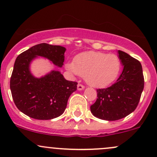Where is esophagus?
Segmentation results:
<instances>
[{
    "instance_id": "34e87169",
    "label": "esophagus",
    "mask_w": 157,
    "mask_h": 157,
    "mask_svg": "<svg viewBox=\"0 0 157 157\" xmlns=\"http://www.w3.org/2000/svg\"><path fill=\"white\" fill-rule=\"evenodd\" d=\"M85 88V86H83V85H82V84H80V83H79L78 85H77V89L78 90H82Z\"/></svg>"
}]
</instances>
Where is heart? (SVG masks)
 Here are the masks:
<instances>
[{
  "label": "heart",
  "instance_id": "1",
  "mask_svg": "<svg viewBox=\"0 0 157 157\" xmlns=\"http://www.w3.org/2000/svg\"><path fill=\"white\" fill-rule=\"evenodd\" d=\"M69 71L84 77L89 86L105 87L118 76L121 63L117 55L98 52H87L76 56L74 62L66 65Z\"/></svg>",
  "mask_w": 157,
  "mask_h": 157
}]
</instances>
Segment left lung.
<instances>
[{
    "instance_id": "obj_1",
    "label": "left lung",
    "mask_w": 157,
    "mask_h": 157,
    "mask_svg": "<svg viewBox=\"0 0 157 157\" xmlns=\"http://www.w3.org/2000/svg\"><path fill=\"white\" fill-rule=\"evenodd\" d=\"M118 53L124 66L122 72L115 83L97 89V100L90 107L94 116L109 121L120 120L132 113L137 107L144 89L140 61L120 50Z\"/></svg>"
}]
</instances>
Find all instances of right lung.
I'll return each mask as SVG.
<instances>
[{
	"instance_id": "add662e5",
	"label": "right lung",
	"mask_w": 157,
	"mask_h": 157,
	"mask_svg": "<svg viewBox=\"0 0 157 157\" xmlns=\"http://www.w3.org/2000/svg\"><path fill=\"white\" fill-rule=\"evenodd\" d=\"M66 48L40 44L17 56L10 79L15 105L21 112L36 120H51L60 116L68 97L77 90V82L66 80L60 72L52 71L41 78L33 77L29 63L37 56L48 58L57 66L63 65Z\"/></svg>"
}]
</instances>
